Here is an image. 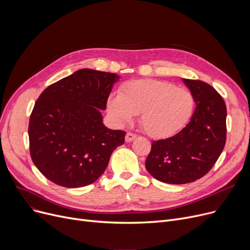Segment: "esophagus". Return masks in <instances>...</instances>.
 <instances>
[{"instance_id":"34e87169","label":"esophagus","mask_w":250,"mask_h":250,"mask_svg":"<svg viewBox=\"0 0 250 250\" xmlns=\"http://www.w3.org/2000/svg\"><path fill=\"white\" fill-rule=\"evenodd\" d=\"M136 138H137V136H136V135H134L133 133H127V134L125 135V142L129 143V142L134 141Z\"/></svg>"}]
</instances>
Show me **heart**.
<instances>
[{
	"instance_id": "heart-1",
	"label": "heart",
	"mask_w": 250,
	"mask_h": 250,
	"mask_svg": "<svg viewBox=\"0 0 250 250\" xmlns=\"http://www.w3.org/2000/svg\"><path fill=\"white\" fill-rule=\"evenodd\" d=\"M194 106L190 91L159 80H140L123 87L107 100V112L122 125L140 114V125L152 138L174 135L186 125Z\"/></svg>"
}]
</instances>
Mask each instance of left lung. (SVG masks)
Returning a JSON list of instances; mask_svg holds the SVG:
<instances>
[{"mask_svg":"<svg viewBox=\"0 0 250 250\" xmlns=\"http://www.w3.org/2000/svg\"><path fill=\"white\" fill-rule=\"evenodd\" d=\"M195 103L189 123L171 138L154 141L145 163L157 180L185 185L205 176L226 143V104L218 92L203 81L183 79Z\"/></svg>","mask_w":250,"mask_h":250,"instance_id":"1","label":"left lung"}]
</instances>
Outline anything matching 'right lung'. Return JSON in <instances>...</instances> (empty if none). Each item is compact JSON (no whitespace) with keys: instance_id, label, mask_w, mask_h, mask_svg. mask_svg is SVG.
I'll list each match as a JSON object with an SVG mask.
<instances>
[{"instance_id":"right-lung-1","label":"right lung","mask_w":250,"mask_h":250,"mask_svg":"<svg viewBox=\"0 0 250 250\" xmlns=\"http://www.w3.org/2000/svg\"><path fill=\"white\" fill-rule=\"evenodd\" d=\"M121 77L81 69L48 86L39 96L29 121L34 165L58 186L76 188L96 181L125 133L103 124L101 110Z\"/></svg>"}]
</instances>
